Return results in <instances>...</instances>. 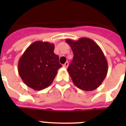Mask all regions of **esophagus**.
Instances as JSON below:
<instances>
[{
	"label": "esophagus",
	"mask_w": 126,
	"mask_h": 126,
	"mask_svg": "<svg viewBox=\"0 0 126 126\" xmlns=\"http://www.w3.org/2000/svg\"><path fill=\"white\" fill-rule=\"evenodd\" d=\"M63 67H65V68H67V67H68V66H69V63H68V62H66V63H65V64H64V65H63Z\"/></svg>",
	"instance_id": "esophagus-1"
}]
</instances>
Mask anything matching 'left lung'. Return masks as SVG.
<instances>
[{
	"label": "left lung",
	"mask_w": 126,
	"mask_h": 126,
	"mask_svg": "<svg viewBox=\"0 0 126 126\" xmlns=\"http://www.w3.org/2000/svg\"><path fill=\"white\" fill-rule=\"evenodd\" d=\"M74 57L68 67L75 86L84 91H92L102 84L107 75L108 63L101 47L93 40L81 38L66 39Z\"/></svg>",
	"instance_id": "8db88e82"
}]
</instances>
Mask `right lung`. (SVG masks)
Instances as JSON below:
<instances>
[{
    "instance_id": "1",
    "label": "right lung",
    "mask_w": 126,
    "mask_h": 126,
    "mask_svg": "<svg viewBox=\"0 0 126 126\" xmlns=\"http://www.w3.org/2000/svg\"><path fill=\"white\" fill-rule=\"evenodd\" d=\"M54 44L36 41L25 51L18 62V73L23 82L34 90H42L51 85L62 67L55 55Z\"/></svg>"
}]
</instances>
